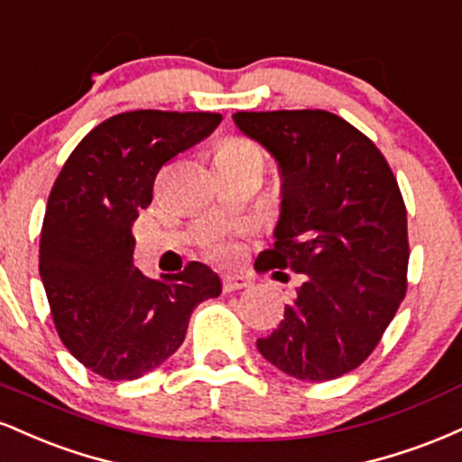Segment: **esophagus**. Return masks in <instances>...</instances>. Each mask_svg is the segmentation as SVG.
Segmentation results:
<instances>
[{"mask_svg": "<svg viewBox=\"0 0 462 462\" xmlns=\"http://www.w3.org/2000/svg\"><path fill=\"white\" fill-rule=\"evenodd\" d=\"M247 286H249V278H245V275H226V278H224V291H226V293L247 289Z\"/></svg>", "mask_w": 462, "mask_h": 462, "instance_id": "esophagus-1", "label": "esophagus"}]
</instances>
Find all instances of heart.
Returning <instances> with one entry per match:
<instances>
[{"mask_svg":"<svg viewBox=\"0 0 462 462\" xmlns=\"http://www.w3.org/2000/svg\"><path fill=\"white\" fill-rule=\"evenodd\" d=\"M217 158H226V161H236V162H261L263 164V150L249 139H227L221 143ZM226 249H219V256H224Z\"/></svg>","mask_w":462,"mask_h":462,"instance_id":"1","label":"heart"}]
</instances>
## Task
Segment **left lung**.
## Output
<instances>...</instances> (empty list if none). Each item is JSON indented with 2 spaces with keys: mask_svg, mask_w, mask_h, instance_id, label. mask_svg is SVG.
Listing matches in <instances>:
<instances>
[{
  "mask_svg": "<svg viewBox=\"0 0 462 462\" xmlns=\"http://www.w3.org/2000/svg\"><path fill=\"white\" fill-rule=\"evenodd\" d=\"M232 119L280 171L275 243L256 267L300 273L284 319L258 338V352L298 380L349 374L374 352L406 295V206L393 171L363 132L328 110Z\"/></svg>",
  "mask_w": 462,
  "mask_h": 462,
  "instance_id": "8db88e82",
  "label": "left lung"
}]
</instances>
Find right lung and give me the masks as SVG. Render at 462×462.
Listing matches in <instances>:
<instances>
[{"label":"right lung","mask_w":462,"mask_h":462,"mask_svg":"<svg viewBox=\"0 0 462 462\" xmlns=\"http://www.w3.org/2000/svg\"><path fill=\"white\" fill-rule=\"evenodd\" d=\"M219 124L217 113L115 115L58 173L41 232V280L60 341L106 380L161 367L182 346L195 306L219 298V275L204 263L152 280L132 258V224L152 204L161 167Z\"/></svg>","instance_id":"1"}]
</instances>
